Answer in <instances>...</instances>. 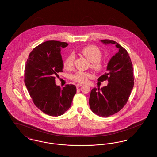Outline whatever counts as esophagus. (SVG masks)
Listing matches in <instances>:
<instances>
[{
    "instance_id": "obj_1",
    "label": "esophagus",
    "mask_w": 157,
    "mask_h": 157,
    "mask_svg": "<svg viewBox=\"0 0 157 157\" xmlns=\"http://www.w3.org/2000/svg\"><path fill=\"white\" fill-rule=\"evenodd\" d=\"M82 85V84H81V83H78V84H76V88H78L81 87Z\"/></svg>"
}]
</instances>
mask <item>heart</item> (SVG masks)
I'll use <instances>...</instances> for the list:
<instances>
[{
	"label": "heart",
	"mask_w": 157,
	"mask_h": 157,
	"mask_svg": "<svg viewBox=\"0 0 157 157\" xmlns=\"http://www.w3.org/2000/svg\"><path fill=\"white\" fill-rule=\"evenodd\" d=\"M82 55L90 62V67L93 69L99 71L102 69V63L101 62L102 53L99 48L95 46H89L83 48L81 50ZM75 56L73 54L69 55L63 63L65 69L69 71L72 70L74 65ZM90 76L89 73L82 71H78L72 76V79L76 82L79 83H85Z\"/></svg>",
	"instance_id": "1"
}]
</instances>
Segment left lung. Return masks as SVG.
Segmentation results:
<instances>
[{
    "instance_id": "1",
    "label": "left lung",
    "mask_w": 157,
    "mask_h": 157,
    "mask_svg": "<svg viewBox=\"0 0 157 157\" xmlns=\"http://www.w3.org/2000/svg\"><path fill=\"white\" fill-rule=\"evenodd\" d=\"M105 45L113 44L118 49L108 63L107 72L98 81L108 80V83L101 89L94 88L90 94L89 104L92 111L106 117L119 112L127 104L134 85L133 67L127 51L112 40H101Z\"/></svg>"
}]
</instances>
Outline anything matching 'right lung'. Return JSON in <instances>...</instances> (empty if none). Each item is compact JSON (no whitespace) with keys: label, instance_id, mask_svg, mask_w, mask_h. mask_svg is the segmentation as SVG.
Segmentation results:
<instances>
[{"label":"right lung","instance_id":"1","mask_svg":"<svg viewBox=\"0 0 157 157\" xmlns=\"http://www.w3.org/2000/svg\"><path fill=\"white\" fill-rule=\"evenodd\" d=\"M67 45L56 40L45 42L33 49L26 63L25 83L28 92L36 106L50 116L67 111L76 92L74 85L61 89L55 83V76L63 67L61 48Z\"/></svg>","mask_w":157,"mask_h":157}]
</instances>
